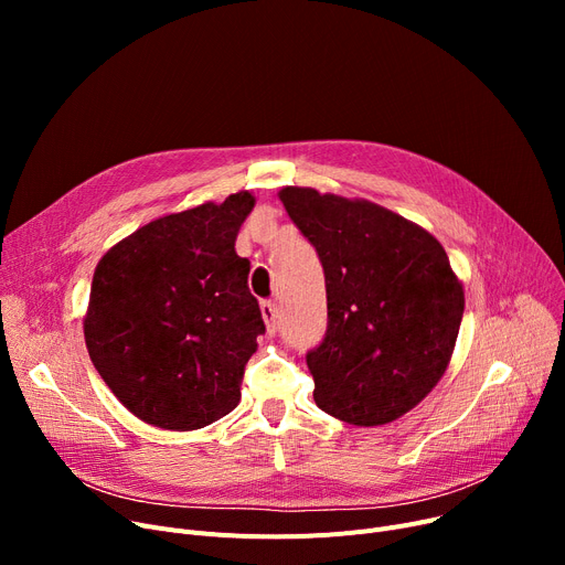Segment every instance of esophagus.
<instances>
[{
	"label": "esophagus",
	"mask_w": 565,
	"mask_h": 565,
	"mask_svg": "<svg viewBox=\"0 0 565 565\" xmlns=\"http://www.w3.org/2000/svg\"><path fill=\"white\" fill-rule=\"evenodd\" d=\"M260 313H263V320L267 324V332L275 334L277 332V305L273 300L260 302Z\"/></svg>",
	"instance_id": "1"
}]
</instances>
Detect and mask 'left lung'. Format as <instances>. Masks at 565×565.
Wrapping results in <instances>:
<instances>
[{
    "label": "left lung",
    "mask_w": 565,
    "mask_h": 565,
    "mask_svg": "<svg viewBox=\"0 0 565 565\" xmlns=\"http://www.w3.org/2000/svg\"><path fill=\"white\" fill-rule=\"evenodd\" d=\"M286 213L316 247L328 334L307 354L316 405L352 426L392 424L441 380L465 290L419 224L366 199L284 188Z\"/></svg>",
    "instance_id": "left-lung-1"
}]
</instances>
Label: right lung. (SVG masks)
<instances>
[{
	"label": "right lung",
	"instance_id": "right-lung-1",
	"mask_svg": "<svg viewBox=\"0 0 565 565\" xmlns=\"http://www.w3.org/2000/svg\"><path fill=\"white\" fill-rule=\"evenodd\" d=\"M256 199L243 190L137 228L96 265L84 316L88 358L137 419L196 430L241 403L265 332L235 237Z\"/></svg>",
	"mask_w": 565,
	"mask_h": 565
}]
</instances>
